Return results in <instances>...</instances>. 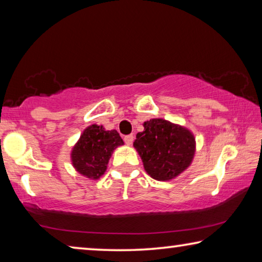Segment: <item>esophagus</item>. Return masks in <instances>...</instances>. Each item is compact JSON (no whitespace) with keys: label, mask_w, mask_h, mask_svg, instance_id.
I'll list each match as a JSON object with an SVG mask.
<instances>
[{"label":"esophagus","mask_w":262,"mask_h":262,"mask_svg":"<svg viewBox=\"0 0 262 262\" xmlns=\"http://www.w3.org/2000/svg\"><path fill=\"white\" fill-rule=\"evenodd\" d=\"M123 141L126 142V144L130 145L133 143V141H134V135L130 134V135H126L125 137H123Z\"/></svg>","instance_id":"obj_1"}]
</instances>
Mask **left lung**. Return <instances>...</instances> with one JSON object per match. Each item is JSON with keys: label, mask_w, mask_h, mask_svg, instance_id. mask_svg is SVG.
Instances as JSON below:
<instances>
[{"label": "left lung", "mask_w": 262, "mask_h": 262, "mask_svg": "<svg viewBox=\"0 0 262 262\" xmlns=\"http://www.w3.org/2000/svg\"><path fill=\"white\" fill-rule=\"evenodd\" d=\"M134 147L145 171L156 180H170L192 162L195 140L186 128L163 119L144 122V130L136 134Z\"/></svg>", "instance_id": "1"}]
</instances>
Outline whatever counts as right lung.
<instances>
[{"label": "right lung", "mask_w": 262, "mask_h": 262, "mask_svg": "<svg viewBox=\"0 0 262 262\" xmlns=\"http://www.w3.org/2000/svg\"><path fill=\"white\" fill-rule=\"evenodd\" d=\"M121 144L123 141L117 130H104L97 125L88 127L73 149L74 166L88 178L98 179L106 171L112 151Z\"/></svg>", "instance_id": "obj_1"}]
</instances>
